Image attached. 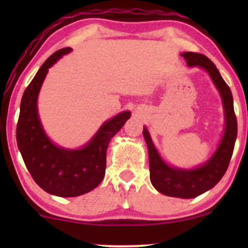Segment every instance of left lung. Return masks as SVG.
Returning <instances> with one entry per match:
<instances>
[{
	"instance_id": "obj_1",
	"label": "left lung",
	"mask_w": 248,
	"mask_h": 248,
	"mask_svg": "<svg viewBox=\"0 0 248 248\" xmlns=\"http://www.w3.org/2000/svg\"><path fill=\"white\" fill-rule=\"evenodd\" d=\"M181 56L186 59L189 67L198 66L205 70L220 94L225 115V128L221 140L205 163L191 169H183L170 166L162 158L146 126L143 127V138L148 147L150 182L158 192L170 197L189 199L212 189L226 172L237 140L238 124L231 90L221 78L216 65L201 53L183 52Z\"/></svg>"
}]
</instances>
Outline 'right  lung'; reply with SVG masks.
<instances>
[{
  "label": "right lung",
  "mask_w": 248,
  "mask_h": 248,
  "mask_svg": "<svg viewBox=\"0 0 248 248\" xmlns=\"http://www.w3.org/2000/svg\"><path fill=\"white\" fill-rule=\"evenodd\" d=\"M71 51V47H65L51 55L25 88L16 129L17 146L33 181L44 191L58 197L81 196L101 183L108 143L130 118L129 110L113 116L78 149L59 147L50 140L39 119L37 100L50 67Z\"/></svg>",
  "instance_id": "obj_1"
}]
</instances>
